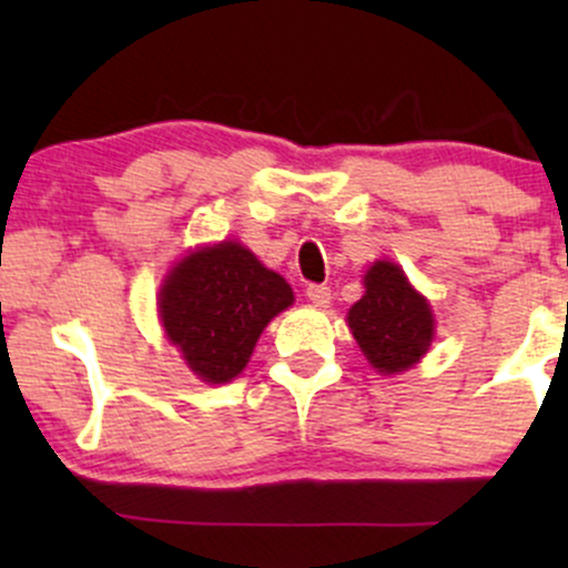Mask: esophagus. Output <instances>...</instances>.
Instances as JSON below:
<instances>
[{"label": "esophagus", "mask_w": 568, "mask_h": 568, "mask_svg": "<svg viewBox=\"0 0 568 568\" xmlns=\"http://www.w3.org/2000/svg\"><path fill=\"white\" fill-rule=\"evenodd\" d=\"M306 298H310L315 306H325L331 302V288L328 285H317V283L306 285Z\"/></svg>", "instance_id": "obj_1"}]
</instances>
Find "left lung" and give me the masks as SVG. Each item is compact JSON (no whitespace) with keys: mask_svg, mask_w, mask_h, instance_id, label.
Listing matches in <instances>:
<instances>
[{"mask_svg":"<svg viewBox=\"0 0 568 568\" xmlns=\"http://www.w3.org/2000/svg\"><path fill=\"white\" fill-rule=\"evenodd\" d=\"M352 334L363 355L382 374L406 371L433 342V312L400 266L376 262L366 275V296L349 310Z\"/></svg>","mask_w":568,"mask_h":568,"instance_id":"1","label":"left lung"}]
</instances>
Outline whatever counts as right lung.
<instances>
[{
	"instance_id": "obj_1",
	"label": "right lung",
	"mask_w": 568,
	"mask_h": 568,
	"mask_svg": "<svg viewBox=\"0 0 568 568\" xmlns=\"http://www.w3.org/2000/svg\"><path fill=\"white\" fill-rule=\"evenodd\" d=\"M293 302L291 285L240 243L192 253L160 293L165 334L202 382H230L245 368L266 323Z\"/></svg>"
}]
</instances>
